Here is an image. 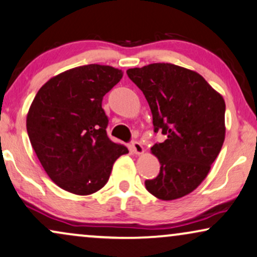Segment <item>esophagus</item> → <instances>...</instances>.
<instances>
[{
	"label": "esophagus",
	"instance_id": "1",
	"mask_svg": "<svg viewBox=\"0 0 257 257\" xmlns=\"http://www.w3.org/2000/svg\"><path fill=\"white\" fill-rule=\"evenodd\" d=\"M132 149H133V152H134V154H136V155H141V154H143V152H145L142 145L138 141H134L132 143Z\"/></svg>",
	"mask_w": 257,
	"mask_h": 257
}]
</instances>
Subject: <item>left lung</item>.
I'll use <instances>...</instances> for the list:
<instances>
[{"mask_svg":"<svg viewBox=\"0 0 257 257\" xmlns=\"http://www.w3.org/2000/svg\"><path fill=\"white\" fill-rule=\"evenodd\" d=\"M126 74L148 101L154 132L167 136L152 147L161 167L155 179L145 182L147 190L163 201L186 196L206 179L221 152L223 97L196 71L172 63L133 68Z\"/></svg>","mask_w":257,"mask_h":257,"instance_id":"left-lung-1","label":"left lung"}]
</instances>
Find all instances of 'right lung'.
<instances>
[{
	"label": "right lung",
	"mask_w": 257,
	"mask_h": 257,
	"mask_svg": "<svg viewBox=\"0 0 257 257\" xmlns=\"http://www.w3.org/2000/svg\"><path fill=\"white\" fill-rule=\"evenodd\" d=\"M122 70L88 64L44 83L27 115V132L43 169L54 183L76 195L96 193L108 182L112 164L128 153L107 135L103 96Z\"/></svg>",
	"instance_id": "1"
}]
</instances>
